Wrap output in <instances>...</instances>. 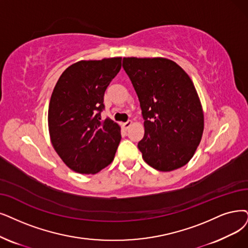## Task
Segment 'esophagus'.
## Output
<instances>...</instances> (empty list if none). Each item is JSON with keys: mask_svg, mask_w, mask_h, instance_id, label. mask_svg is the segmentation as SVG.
<instances>
[{"mask_svg": "<svg viewBox=\"0 0 248 248\" xmlns=\"http://www.w3.org/2000/svg\"><path fill=\"white\" fill-rule=\"evenodd\" d=\"M131 125H132V121H127V122L121 124V126H122V128H123L124 130H127L128 128H129Z\"/></svg>", "mask_w": 248, "mask_h": 248, "instance_id": "1", "label": "esophagus"}]
</instances>
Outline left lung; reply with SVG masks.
<instances>
[{
	"instance_id": "1",
	"label": "left lung",
	"mask_w": 248,
	"mask_h": 248,
	"mask_svg": "<svg viewBox=\"0 0 248 248\" xmlns=\"http://www.w3.org/2000/svg\"><path fill=\"white\" fill-rule=\"evenodd\" d=\"M138 96L144 135L138 142L143 161L161 172L179 169L200 145L204 116L195 86L183 69L162 57L123 58Z\"/></svg>"
}]
</instances>
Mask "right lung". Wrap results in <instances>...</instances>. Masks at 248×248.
Returning a JSON list of instances; mask_svg holds the SVG:
<instances>
[{"mask_svg": "<svg viewBox=\"0 0 248 248\" xmlns=\"http://www.w3.org/2000/svg\"><path fill=\"white\" fill-rule=\"evenodd\" d=\"M122 58L81 60L69 66L54 87L48 105L51 142L74 172L96 174L110 165L121 140V128L102 120L104 94L120 71Z\"/></svg>", "mask_w": 248, "mask_h": 248, "instance_id": "obj_1", "label": "right lung"}]
</instances>
